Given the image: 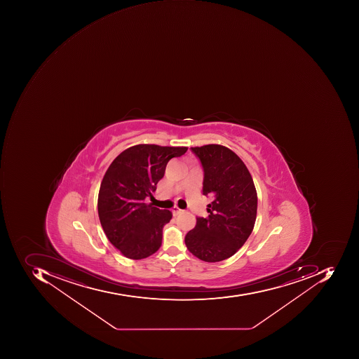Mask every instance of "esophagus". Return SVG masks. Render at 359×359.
Returning a JSON list of instances; mask_svg holds the SVG:
<instances>
[{
    "label": "esophagus",
    "instance_id": "obj_1",
    "mask_svg": "<svg viewBox=\"0 0 359 359\" xmlns=\"http://www.w3.org/2000/svg\"><path fill=\"white\" fill-rule=\"evenodd\" d=\"M172 212H174L175 216H177L179 213L183 212V210L179 208V207L175 206L174 208H172Z\"/></svg>",
    "mask_w": 359,
    "mask_h": 359
}]
</instances>
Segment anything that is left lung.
Masks as SVG:
<instances>
[{
  "label": "left lung",
  "mask_w": 359,
  "mask_h": 359,
  "mask_svg": "<svg viewBox=\"0 0 359 359\" xmlns=\"http://www.w3.org/2000/svg\"><path fill=\"white\" fill-rule=\"evenodd\" d=\"M204 170L203 194L210 196L207 218L196 225L184 242L196 258L220 262L230 258L246 243L257 218L258 196L248 168L226 147L220 144L191 148Z\"/></svg>",
  "instance_id": "1"
}]
</instances>
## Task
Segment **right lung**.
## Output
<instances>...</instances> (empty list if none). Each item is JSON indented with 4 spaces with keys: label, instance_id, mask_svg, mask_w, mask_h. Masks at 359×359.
Returning a JSON list of instances; mask_svg holds the SVG:
<instances>
[{
    "label": "right lung",
    "instance_id": "right-lung-1",
    "mask_svg": "<svg viewBox=\"0 0 359 359\" xmlns=\"http://www.w3.org/2000/svg\"><path fill=\"white\" fill-rule=\"evenodd\" d=\"M187 147L137 144L111 163L101 182L98 215L111 244L133 260L148 258L162 245L163 227L172 213L146 204L164 177L167 163Z\"/></svg>",
    "mask_w": 359,
    "mask_h": 359
}]
</instances>
